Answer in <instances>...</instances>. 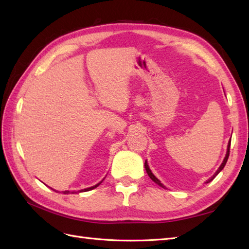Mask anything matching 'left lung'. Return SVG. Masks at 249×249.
I'll list each match as a JSON object with an SVG mask.
<instances>
[{
	"label": "left lung",
	"mask_w": 249,
	"mask_h": 249,
	"mask_svg": "<svg viewBox=\"0 0 249 249\" xmlns=\"http://www.w3.org/2000/svg\"><path fill=\"white\" fill-rule=\"evenodd\" d=\"M230 144H231V139H230V141H229V143H228V149H227V154H226V157H225V160H224V161H223V163H221V165H220V167L218 168V170L217 171H216L215 172V174H214V176L212 177V178H211L210 179H208V182H206V183H209V182H211V181H213V179H214V178L216 177V176H217V174L221 171V170H223V169H224V167L226 166V162H227V160H228V158H229V154H230ZM144 167H145V170H146V173L147 174H149V177L152 178V181L153 182H155L156 184H158V185H160V186H161L162 188H165V186H163V185L160 183V179H158L155 176H154V174H153L152 173V171L150 170V168H149V165H147V162L145 161L144 162Z\"/></svg>",
	"instance_id": "8db88e82"
}]
</instances>
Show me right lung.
<instances>
[{"mask_svg": "<svg viewBox=\"0 0 249 249\" xmlns=\"http://www.w3.org/2000/svg\"><path fill=\"white\" fill-rule=\"evenodd\" d=\"M102 182H103V181H102ZM102 182H100V183H102ZM100 183L96 184V185H95V186H92V187H89V188H86V189H81V190H80V192H89V190H92V189H94L95 187H97V186H98V185H99ZM63 193H64V194H70L71 192H68V190H65V192H63ZM73 193H75V192H72V194H73Z\"/></svg>", "mask_w": 249, "mask_h": 249, "instance_id": "obj_1", "label": "right lung"}]
</instances>
